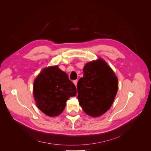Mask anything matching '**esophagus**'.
<instances>
[{"instance_id": "1", "label": "esophagus", "mask_w": 151, "mask_h": 151, "mask_svg": "<svg viewBox=\"0 0 151 151\" xmlns=\"http://www.w3.org/2000/svg\"><path fill=\"white\" fill-rule=\"evenodd\" d=\"M77 82H78V81H77V80H75V81H74V82H73V83H74V85H75L76 86H77Z\"/></svg>"}]
</instances>
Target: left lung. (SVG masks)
<instances>
[{"instance_id":"left-lung-1","label":"left lung","mask_w":151,"mask_h":151,"mask_svg":"<svg viewBox=\"0 0 151 151\" xmlns=\"http://www.w3.org/2000/svg\"><path fill=\"white\" fill-rule=\"evenodd\" d=\"M77 83V98L87 115L99 117L111 108L118 89V78L102 58L89 62Z\"/></svg>"}]
</instances>
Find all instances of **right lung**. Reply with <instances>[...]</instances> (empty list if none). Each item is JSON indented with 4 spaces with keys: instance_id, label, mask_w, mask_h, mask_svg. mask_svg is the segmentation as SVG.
<instances>
[{
    "instance_id": "obj_1",
    "label": "right lung",
    "mask_w": 151,
    "mask_h": 151,
    "mask_svg": "<svg viewBox=\"0 0 151 151\" xmlns=\"http://www.w3.org/2000/svg\"><path fill=\"white\" fill-rule=\"evenodd\" d=\"M33 96L36 104L45 115L54 117L60 115L67 100L76 96L75 85L68 75L58 65L45 67L33 83Z\"/></svg>"
}]
</instances>
